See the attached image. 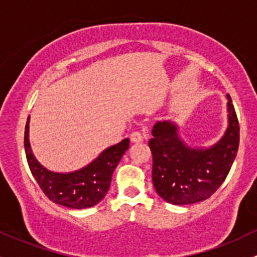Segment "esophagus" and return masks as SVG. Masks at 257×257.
<instances>
[{"label": "esophagus", "instance_id": "esophagus-1", "mask_svg": "<svg viewBox=\"0 0 257 257\" xmlns=\"http://www.w3.org/2000/svg\"><path fill=\"white\" fill-rule=\"evenodd\" d=\"M131 140L133 143H142L144 140V137H143V134L140 132L136 131L131 134Z\"/></svg>", "mask_w": 257, "mask_h": 257}]
</instances>
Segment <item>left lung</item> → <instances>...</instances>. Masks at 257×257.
<instances>
[{
	"mask_svg": "<svg viewBox=\"0 0 257 257\" xmlns=\"http://www.w3.org/2000/svg\"><path fill=\"white\" fill-rule=\"evenodd\" d=\"M229 126L210 149H191L170 121L154 125L149 148L153 154V183L161 198L171 204H192L208 199L224 182L239 148L240 128L228 94Z\"/></svg>",
	"mask_w": 257,
	"mask_h": 257,
	"instance_id": "8db88e82",
	"label": "left lung"
}]
</instances>
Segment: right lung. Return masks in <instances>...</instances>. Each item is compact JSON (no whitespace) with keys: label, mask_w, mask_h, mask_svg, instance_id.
I'll list each match as a JSON object with an SVG mask.
<instances>
[{"label":"right lung","mask_w":257,"mask_h":257,"mask_svg":"<svg viewBox=\"0 0 257 257\" xmlns=\"http://www.w3.org/2000/svg\"><path fill=\"white\" fill-rule=\"evenodd\" d=\"M29 118L24 132V149L32 175L40 190L51 202L60 206L83 209L96 206L104 198L109 190L114 169L129 148V139L104 150L96 160L79 171L56 174L43 167L32 154L29 145Z\"/></svg>","instance_id":"add662e5"}]
</instances>
